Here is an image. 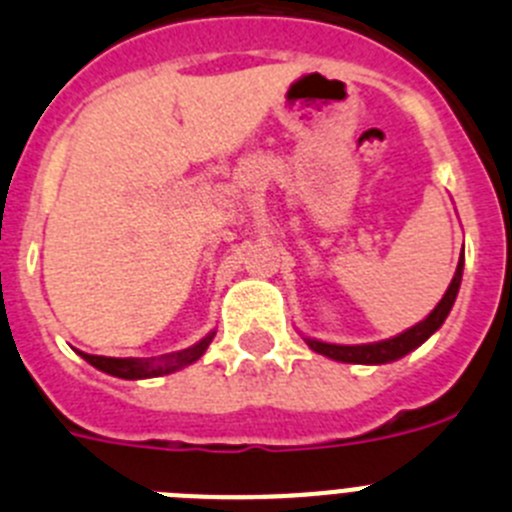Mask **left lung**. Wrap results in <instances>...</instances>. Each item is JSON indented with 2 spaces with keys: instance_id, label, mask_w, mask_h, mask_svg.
<instances>
[{
  "instance_id": "left-lung-1",
  "label": "left lung",
  "mask_w": 512,
  "mask_h": 512,
  "mask_svg": "<svg viewBox=\"0 0 512 512\" xmlns=\"http://www.w3.org/2000/svg\"><path fill=\"white\" fill-rule=\"evenodd\" d=\"M461 269H464V251H461V261L459 266H456L454 279H451L449 289H446V295H443L441 302L436 305V310H433L423 323L413 325V328L400 333V336L390 338V341L364 343V346H336V343H323L305 338L307 346H310L312 351H318V354L328 356V359L346 361V364H387V361L402 359V356L410 354L413 348H418L420 343L428 341V338L443 325V320H446V315H449L451 305H454L456 300V292H459Z\"/></svg>"
}]
</instances>
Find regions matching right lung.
Wrapping results in <instances>:
<instances>
[{"instance_id":"obj_1","label":"right lung","mask_w":512,"mask_h":512,"mask_svg":"<svg viewBox=\"0 0 512 512\" xmlns=\"http://www.w3.org/2000/svg\"><path fill=\"white\" fill-rule=\"evenodd\" d=\"M212 336L202 338L200 343H194L192 348H184V351H176V354L158 356V359H110V356H94V354H79L89 361L92 366L102 369V372L112 374V377L120 379H148V377H161V374H171L182 366L192 364V361L200 359L202 354L210 346Z\"/></svg>"}]
</instances>
